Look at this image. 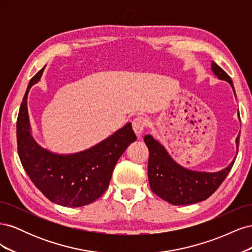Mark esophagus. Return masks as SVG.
<instances>
[{
  "mask_svg": "<svg viewBox=\"0 0 252 252\" xmlns=\"http://www.w3.org/2000/svg\"><path fill=\"white\" fill-rule=\"evenodd\" d=\"M147 125V121L145 118L143 117H138L135 118L132 122V128H133V131L136 134L138 138H141V135L144 132V129Z\"/></svg>",
  "mask_w": 252,
  "mask_h": 252,
  "instance_id": "esophagus-1",
  "label": "esophagus"
}]
</instances>
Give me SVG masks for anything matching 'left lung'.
I'll list each match as a JSON object with an SVG mask.
<instances>
[{
    "label": "left lung",
    "mask_w": 252,
    "mask_h": 252,
    "mask_svg": "<svg viewBox=\"0 0 252 252\" xmlns=\"http://www.w3.org/2000/svg\"><path fill=\"white\" fill-rule=\"evenodd\" d=\"M211 71L219 80L229 83L235 95L231 78L213 61ZM238 116L240 120L239 113ZM144 142L149 150L148 180L152 191L172 205H188L208 199L226 179L238 155L240 133L235 139L236 154L231 163L216 172L195 171L181 166L171 158L161 142L150 134L144 136Z\"/></svg>",
    "instance_id": "8db88e82"
}]
</instances>
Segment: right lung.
I'll use <instances>...</instances> for the list:
<instances>
[{
    "instance_id": "right-lung-1",
    "label": "right lung",
    "mask_w": 252,
    "mask_h": 252,
    "mask_svg": "<svg viewBox=\"0 0 252 252\" xmlns=\"http://www.w3.org/2000/svg\"><path fill=\"white\" fill-rule=\"evenodd\" d=\"M45 67L30 80L17 121L21 163L35 187L51 202L65 207H81L107 190L114 166L136 136L131 123L94 146L74 154H57L34 140L27 108L29 90L41 80Z\"/></svg>"
}]
</instances>
